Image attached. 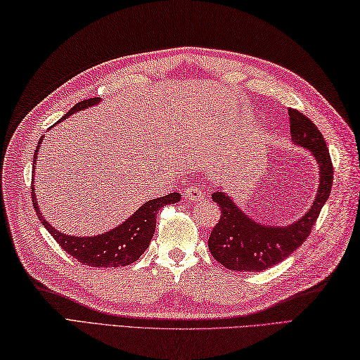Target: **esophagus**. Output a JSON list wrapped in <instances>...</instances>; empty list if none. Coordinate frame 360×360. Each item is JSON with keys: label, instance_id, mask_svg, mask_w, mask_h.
Here are the masks:
<instances>
[{"label": "esophagus", "instance_id": "esophagus-1", "mask_svg": "<svg viewBox=\"0 0 360 360\" xmlns=\"http://www.w3.org/2000/svg\"><path fill=\"white\" fill-rule=\"evenodd\" d=\"M183 195H185V199L189 202H199L203 199V191L197 186H191V188L185 189Z\"/></svg>", "mask_w": 360, "mask_h": 360}]
</instances>
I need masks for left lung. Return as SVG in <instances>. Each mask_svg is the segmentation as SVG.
<instances>
[{"instance_id":"8db88e82","label":"left lung","mask_w":360,"mask_h":360,"mask_svg":"<svg viewBox=\"0 0 360 360\" xmlns=\"http://www.w3.org/2000/svg\"><path fill=\"white\" fill-rule=\"evenodd\" d=\"M292 143L311 152L317 161L319 186L311 208L295 222L269 225L242 211L233 197L219 188L212 200L219 205L221 219L208 239L210 252L217 262L234 272H261L284 261L303 244L326 203L333 186V163L317 126L298 110L289 108Z\"/></svg>"}]
</instances>
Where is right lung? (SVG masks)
Segmentation results:
<instances>
[{"label":"right lung","instance_id":"1","mask_svg":"<svg viewBox=\"0 0 360 360\" xmlns=\"http://www.w3.org/2000/svg\"><path fill=\"white\" fill-rule=\"evenodd\" d=\"M99 102L101 98H93L79 102V104L72 107L58 122H62L63 120H67L68 116L77 112H82V110L88 107L98 105ZM41 141L43 136L40 138L39 144H37V149L34 153V169ZM180 199V193H171L160 197V199L148 200L143 203L134 214L112 230L102 234H96V236H72V234H65L56 230L54 226L41 216L39 203H37L35 188L32 181V203L35 212L39 214L40 222L45 225V229L51 234H53V238L58 242V245H60L65 252H68L72 258H76L79 262L86 264V266L91 267H121L135 262L139 256L148 250L150 239L153 238L158 210L161 207H165V205L177 203Z\"/></svg>","mask_w":360,"mask_h":360}]
</instances>
